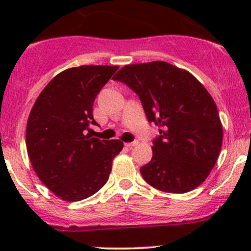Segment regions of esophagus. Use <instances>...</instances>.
<instances>
[{"mask_svg":"<svg viewBox=\"0 0 251 251\" xmlns=\"http://www.w3.org/2000/svg\"><path fill=\"white\" fill-rule=\"evenodd\" d=\"M138 144V141H133L131 142V143H125L126 147H128V148H132V147H136Z\"/></svg>","mask_w":251,"mask_h":251,"instance_id":"esophagus-1","label":"esophagus"}]
</instances>
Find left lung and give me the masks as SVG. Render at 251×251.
<instances>
[{
  "label": "left lung",
  "mask_w": 251,
  "mask_h": 251,
  "mask_svg": "<svg viewBox=\"0 0 251 251\" xmlns=\"http://www.w3.org/2000/svg\"><path fill=\"white\" fill-rule=\"evenodd\" d=\"M113 78L137 93L147 119L160 127L153 158L141 168L144 181L166 193L201 186L216 164L224 138L206 88L189 72L161 60L125 65Z\"/></svg>",
  "instance_id": "8db88e82"
}]
</instances>
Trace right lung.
Instances as JSON below:
<instances>
[{"instance_id": "1", "label": "right lung", "mask_w": 251, "mask_h": 251, "mask_svg": "<svg viewBox=\"0 0 251 251\" xmlns=\"http://www.w3.org/2000/svg\"><path fill=\"white\" fill-rule=\"evenodd\" d=\"M118 68L80 65L63 70L42 90L30 111L25 136L30 163L42 183L62 201H82L100 191L123 149L119 140L85 135L90 123L96 124V96Z\"/></svg>"}]
</instances>
